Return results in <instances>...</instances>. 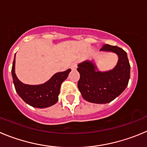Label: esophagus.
<instances>
[{
  "instance_id": "obj_1",
  "label": "esophagus",
  "mask_w": 147,
  "mask_h": 147,
  "mask_svg": "<svg viewBox=\"0 0 147 147\" xmlns=\"http://www.w3.org/2000/svg\"><path fill=\"white\" fill-rule=\"evenodd\" d=\"M70 68L72 69H76V68H77V64H76V63H73V64H72V65L70 66Z\"/></svg>"
}]
</instances>
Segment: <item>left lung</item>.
<instances>
[{
  "instance_id": "1",
  "label": "left lung",
  "mask_w": 147,
  "mask_h": 147,
  "mask_svg": "<svg viewBox=\"0 0 147 147\" xmlns=\"http://www.w3.org/2000/svg\"><path fill=\"white\" fill-rule=\"evenodd\" d=\"M100 51H111L118 55V63L113 69L99 72L94 64L88 61L79 64L77 69L80 73L78 87L82 96L90 102L102 104L111 102L126 88L130 65L127 53L117 46L104 45Z\"/></svg>"
}]
</instances>
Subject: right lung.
Segmentation results:
<instances>
[{
	"label": "right lung",
	"instance_id": "obj_1",
	"mask_svg": "<svg viewBox=\"0 0 147 147\" xmlns=\"http://www.w3.org/2000/svg\"><path fill=\"white\" fill-rule=\"evenodd\" d=\"M15 58L11 68V75L16 92L27 104L34 108H44L53 105L59 100L60 87L71 71L69 69L64 72L55 74L47 82L44 84L31 86L24 84L20 81L14 72Z\"/></svg>",
	"mask_w": 147,
	"mask_h": 147
}]
</instances>
